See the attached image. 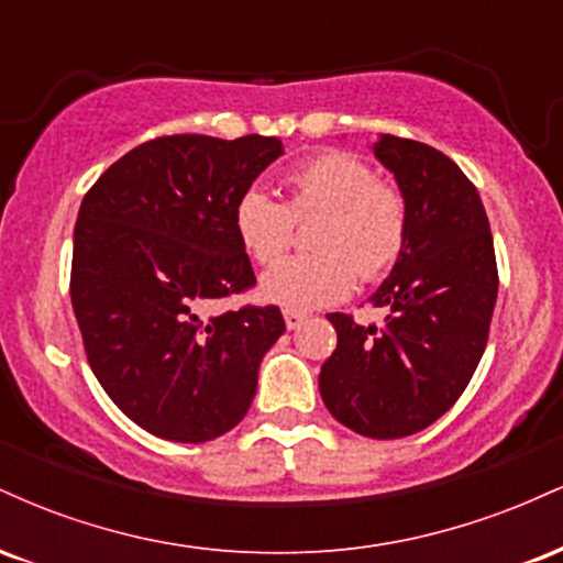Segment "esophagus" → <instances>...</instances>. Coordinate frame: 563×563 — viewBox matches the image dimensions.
Here are the masks:
<instances>
[{
    "label": "esophagus",
    "instance_id": "34e87169",
    "mask_svg": "<svg viewBox=\"0 0 563 563\" xmlns=\"http://www.w3.org/2000/svg\"><path fill=\"white\" fill-rule=\"evenodd\" d=\"M283 318H286L288 331H299L303 322H307V314L296 312V309H286V312H283Z\"/></svg>",
    "mask_w": 563,
    "mask_h": 563
}]
</instances>
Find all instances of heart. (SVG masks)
Instances as JSON below:
<instances>
[{"mask_svg": "<svg viewBox=\"0 0 563 563\" xmlns=\"http://www.w3.org/2000/svg\"><path fill=\"white\" fill-rule=\"evenodd\" d=\"M286 203L264 190H245L232 209V228L245 254L260 264L280 260L294 222L314 219L309 254L290 256L262 277V296L286 309H314L344 299L357 283L376 280L402 254L407 241L405 200L378 183L371 166L349 153L307 158L283 179Z\"/></svg>", "mask_w": 563, "mask_h": 563, "instance_id": "1", "label": "heart"}]
</instances>
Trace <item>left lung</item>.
<instances>
[{"label":"left lung","instance_id":"left-lung-1","mask_svg":"<svg viewBox=\"0 0 563 563\" xmlns=\"http://www.w3.org/2000/svg\"><path fill=\"white\" fill-rule=\"evenodd\" d=\"M371 151L405 200L407 241L371 296L384 325L328 314L339 344L320 371V397L346 429L399 439L442 418L468 386L487 346L497 264L487 211L455 161L391 134Z\"/></svg>","mask_w":563,"mask_h":563}]
</instances>
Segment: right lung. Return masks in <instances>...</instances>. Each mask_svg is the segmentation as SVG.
<instances>
[{
	"mask_svg": "<svg viewBox=\"0 0 563 563\" xmlns=\"http://www.w3.org/2000/svg\"><path fill=\"white\" fill-rule=\"evenodd\" d=\"M283 153L260 134H172L129 151L81 200L70 301L84 349L115 407L151 434L209 442L254 402L286 331L280 309L206 307L256 283L232 209Z\"/></svg>",
	"mask_w": 563,
	"mask_h": 563,
	"instance_id": "obj_1",
	"label": "right lung"
}]
</instances>
